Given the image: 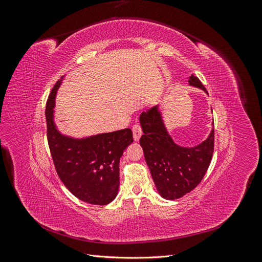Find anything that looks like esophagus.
Listing matches in <instances>:
<instances>
[{"instance_id": "obj_1", "label": "esophagus", "mask_w": 262, "mask_h": 262, "mask_svg": "<svg viewBox=\"0 0 262 262\" xmlns=\"http://www.w3.org/2000/svg\"><path fill=\"white\" fill-rule=\"evenodd\" d=\"M132 132H133V139H134V141H139L142 134H143V132H142V128H141L139 124H134L132 126Z\"/></svg>"}]
</instances>
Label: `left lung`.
<instances>
[{"mask_svg":"<svg viewBox=\"0 0 262 262\" xmlns=\"http://www.w3.org/2000/svg\"><path fill=\"white\" fill-rule=\"evenodd\" d=\"M188 83L207 93L199 78L190 75ZM143 136L140 144L158 193L175 200L193 190L204 177L212 160L214 129L194 146H181L172 140L164 123L158 105L140 115Z\"/></svg>","mask_w":262,"mask_h":262,"instance_id":"1","label":"left lung"}]
</instances>
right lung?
Returning <instances> with one entry per match:
<instances>
[{"mask_svg": "<svg viewBox=\"0 0 262 262\" xmlns=\"http://www.w3.org/2000/svg\"><path fill=\"white\" fill-rule=\"evenodd\" d=\"M63 77L53 86L46 107L47 136L55 170L78 199L106 205L118 194L120 157L133 142L132 131L126 128L85 138L60 132L54 122V106Z\"/></svg>", "mask_w": 262, "mask_h": 262, "instance_id": "add662e5", "label": "right lung"}]
</instances>
